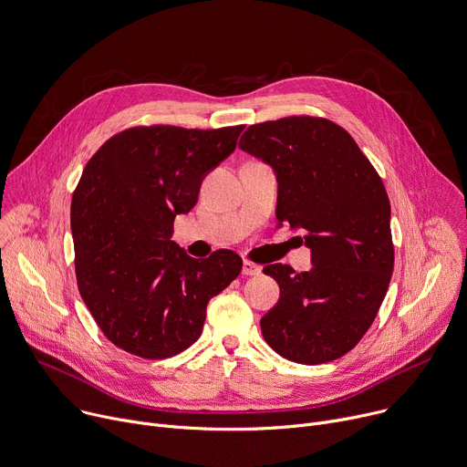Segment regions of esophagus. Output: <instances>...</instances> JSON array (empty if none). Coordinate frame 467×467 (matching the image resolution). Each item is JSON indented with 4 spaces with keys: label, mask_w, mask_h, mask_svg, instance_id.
<instances>
[{
    "label": "esophagus",
    "mask_w": 467,
    "mask_h": 467,
    "mask_svg": "<svg viewBox=\"0 0 467 467\" xmlns=\"http://www.w3.org/2000/svg\"><path fill=\"white\" fill-rule=\"evenodd\" d=\"M242 274L244 275H259L261 274V266H257L255 263H251V261H244Z\"/></svg>",
    "instance_id": "esophagus-1"
}]
</instances>
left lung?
I'll use <instances>...</instances> for the list:
<instances>
[{
	"mask_svg": "<svg viewBox=\"0 0 467 467\" xmlns=\"http://www.w3.org/2000/svg\"><path fill=\"white\" fill-rule=\"evenodd\" d=\"M238 147L274 169L277 222L304 231L311 249L309 272L265 266L281 292L261 318L265 341L304 365L341 358L370 327L393 274L384 182L352 136L320 117L253 124Z\"/></svg>",
	"mask_w": 467,
	"mask_h": 467,
	"instance_id": "1",
	"label": "left lung"
}]
</instances>
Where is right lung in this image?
<instances>
[{
	"label": "right lung",
	"instance_id": "obj_1",
	"mask_svg": "<svg viewBox=\"0 0 467 467\" xmlns=\"http://www.w3.org/2000/svg\"><path fill=\"white\" fill-rule=\"evenodd\" d=\"M242 130L136 126L83 169L70 206L76 281L115 347L145 359L181 354L199 338L210 298L238 277L234 251L192 259L171 234Z\"/></svg>",
	"mask_w": 467,
	"mask_h": 467
}]
</instances>
